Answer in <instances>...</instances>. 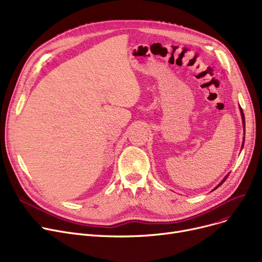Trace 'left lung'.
Masks as SVG:
<instances>
[{
  "label": "left lung",
  "instance_id": "1",
  "mask_svg": "<svg viewBox=\"0 0 262 262\" xmlns=\"http://www.w3.org/2000/svg\"><path fill=\"white\" fill-rule=\"evenodd\" d=\"M240 113H241V117H242V122H243V128L245 129V119H244V114H243V110H242V108H241V107H240ZM243 145H244V140H243V142H242V147H243ZM241 149H242V148H241ZM227 176H228V175H227ZM227 176H225V177L223 178V181H222L221 183H220V184H219V185H217V186H216V187H215V188H214L213 190H215L216 188H219L220 186H221V185H222V184H223V183H224V182L226 181V178H227Z\"/></svg>",
  "mask_w": 262,
  "mask_h": 262
}]
</instances>
